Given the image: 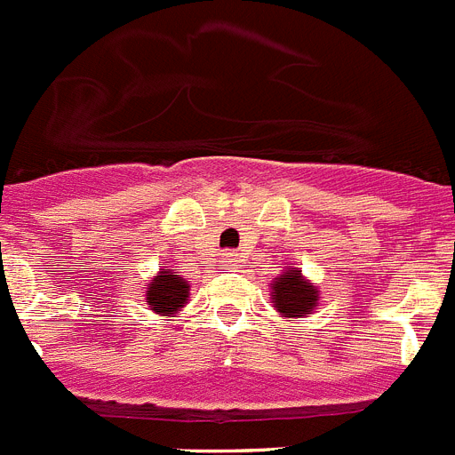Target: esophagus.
<instances>
[{"instance_id":"1","label":"esophagus","mask_w":455,"mask_h":455,"mask_svg":"<svg viewBox=\"0 0 455 455\" xmlns=\"http://www.w3.org/2000/svg\"><path fill=\"white\" fill-rule=\"evenodd\" d=\"M223 262H225V267H230V262H232V252H225Z\"/></svg>"}]
</instances>
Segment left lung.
<instances>
[{
	"instance_id": "8db88e82",
	"label": "left lung",
	"mask_w": 455,
	"mask_h": 455,
	"mask_svg": "<svg viewBox=\"0 0 455 455\" xmlns=\"http://www.w3.org/2000/svg\"><path fill=\"white\" fill-rule=\"evenodd\" d=\"M273 307L287 319H303L312 315V309L319 303V289L305 280L299 268H289L283 275H277L271 284Z\"/></svg>"
}]
</instances>
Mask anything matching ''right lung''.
Listing matches in <instances>:
<instances>
[{
	"label": "right lung",
	"mask_w": 455,
	"mask_h": 455,
	"mask_svg": "<svg viewBox=\"0 0 455 455\" xmlns=\"http://www.w3.org/2000/svg\"><path fill=\"white\" fill-rule=\"evenodd\" d=\"M188 300V283L184 277L175 275L172 268H159L152 283L148 284L146 303L152 312L162 316L178 315Z\"/></svg>",
	"instance_id": "obj_1"
}]
</instances>
